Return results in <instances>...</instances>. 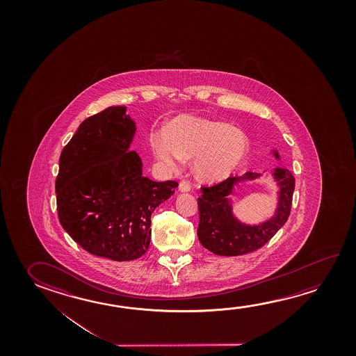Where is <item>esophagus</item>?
<instances>
[{
    "label": "esophagus",
    "instance_id": "obj_1",
    "mask_svg": "<svg viewBox=\"0 0 356 356\" xmlns=\"http://www.w3.org/2000/svg\"><path fill=\"white\" fill-rule=\"evenodd\" d=\"M179 190H180L181 193H187V191H190V190H191V184H190L187 180L180 181V184H179Z\"/></svg>",
    "mask_w": 356,
    "mask_h": 356
}]
</instances>
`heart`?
<instances>
[{"label":"heart","instance_id":"1","mask_svg":"<svg viewBox=\"0 0 356 356\" xmlns=\"http://www.w3.org/2000/svg\"><path fill=\"white\" fill-rule=\"evenodd\" d=\"M152 147L170 169L184 158H196L195 169L204 180L226 179L238 168L248 152V138L229 124L201 118L181 117L171 122L166 135L152 139Z\"/></svg>","mask_w":356,"mask_h":356}]
</instances>
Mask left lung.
<instances>
[{
	"instance_id": "obj_1",
	"label": "left lung",
	"mask_w": 356,
	"mask_h": 356,
	"mask_svg": "<svg viewBox=\"0 0 356 356\" xmlns=\"http://www.w3.org/2000/svg\"><path fill=\"white\" fill-rule=\"evenodd\" d=\"M273 175L280 185V204L275 216L258 226H245L237 221L227 198L234 184L254 179L258 176L254 172L250 171L241 177L229 176L212 186H201L197 236L204 248L218 256H241L261 248L280 231L291 215L296 179L286 169H275Z\"/></svg>"
}]
</instances>
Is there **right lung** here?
Wrapping results in <instances>:
<instances>
[{
	"mask_svg": "<svg viewBox=\"0 0 356 356\" xmlns=\"http://www.w3.org/2000/svg\"><path fill=\"white\" fill-rule=\"evenodd\" d=\"M125 106L87 118L63 147L56 179L62 227L83 250L111 261H133L150 245V217L174 193L176 181L143 176L130 152L135 124Z\"/></svg>",
	"mask_w": 356,
	"mask_h": 356,
	"instance_id": "add662e5",
	"label": "right lung"
}]
</instances>
